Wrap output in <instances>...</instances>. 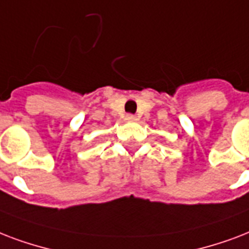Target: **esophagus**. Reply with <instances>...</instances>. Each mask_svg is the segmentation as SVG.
Instances as JSON below:
<instances>
[{
	"instance_id": "1",
	"label": "esophagus",
	"mask_w": 249,
	"mask_h": 249,
	"mask_svg": "<svg viewBox=\"0 0 249 249\" xmlns=\"http://www.w3.org/2000/svg\"><path fill=\"white\" fill-rule=\"evenodd\" d=\"M135 115H132V114H127L126 115V121H128V122H134L135 121Z\"/></svg>"
}]
</instances>
